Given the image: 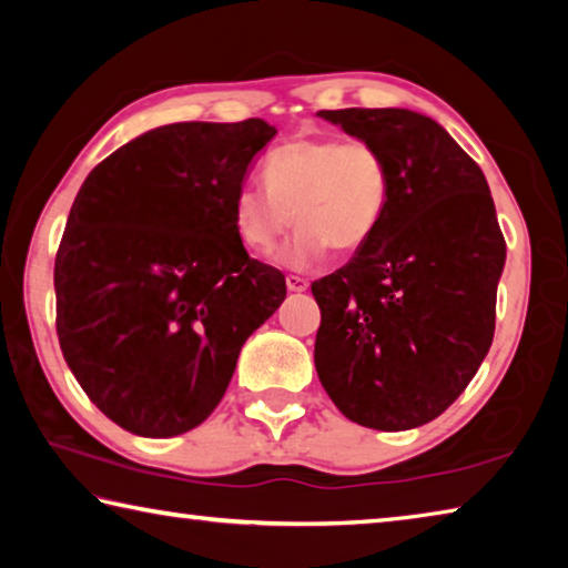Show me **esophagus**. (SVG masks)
<instances>
[{
  "label": "esophagus",
  "mask_w": 568,
  "mask_h": 568,
  "mask_svg": "<svg viewBox=\"0 0 568 568\" xmlns=\"http://www.w3.org/2000/svg\"><path fill=\"white\" fill-rule=\"evenodd\" d=\"M285 285H287V291H291V293H305L307 291V281H303V277H297V275H287Z\"/></svg>",
  "instance_id": "esophagus-1"
}]
</instances>
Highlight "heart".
I'll return each mask as SVG.
<instances>
[{"instance_id":"b5f03b06","label":"heart","mask_w":568,"mask_h":568,"mask_svg":"<svg viewBox=\"0 0 568 568\" xmlns=\"http://www.w3.org/2000/svg\"><path fill=\"white\" fill-rule=\"evenodd\" d=\"M263 178L265 187L247 182L235 192L233 227L250 253L267 255L295 220V235L275 257L287 271H311L331 247L358 253L386 213L388 165L368 142L293 140L267 155Z\"/></svg>"}]
</instances>
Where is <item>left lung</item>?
<instances>
[{"instance_id":"left-lung-1","label":"left lung","mask_w":568,"mask_h":568,"mask_svg":"<svg viewBox=\"0 0 568 568\" xmlns=\"http://www.w3.org/2000/svg\"><path fill=\"white\" fill-rule=\"evenodd\" d=\"M388 165V203L371 243L313 283L315 371L345 418L408 430L466 390L496 328L506 243L484 172L426 114L323 110Z\"/></svg>"}]
</instances>
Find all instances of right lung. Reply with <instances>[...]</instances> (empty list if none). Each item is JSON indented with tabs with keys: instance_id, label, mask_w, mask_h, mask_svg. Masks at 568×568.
I'll return each mask as SVG.
<instances>
[{
	"instance_id": "1",
	"label": "right lung",
	"mask_w": 568,
	"mask_h": 568,
	"mask_svg": "<svg viewBox=\"0 0 568 568\" xmlns=\"http://www.w3.org/2000/svg\"><path fill=\"white\" fill-rule=\"evenodd\" d=\"M277 134L265 120L162 124L77 192L54 261L72 376L130 434H187L215 410L240 348L285 301L245 253L233 197Z\"/></svg>"
}]
</instances>
